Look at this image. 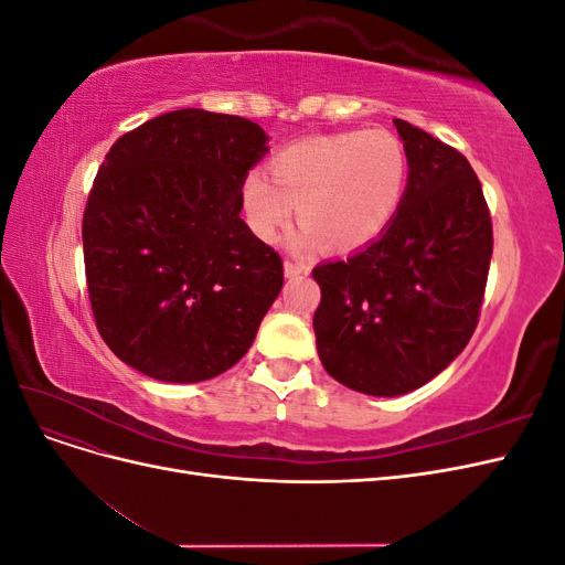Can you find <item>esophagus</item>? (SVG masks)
Returning <instances> with one entry per match:
<instances>
[{
	"mask_svg": "<svg viewBox=\"0 0 565 565\" xmlns=\"http://www.w3.org/2000/svg\"><path fill=\"white\" fill-rule=\"evenodd\" d=\"M309 273V266L306 264H297V262H285V276L287 278H299V276H306Z\"/></svg>",
	"mask_w": 565,
	"mask_h": 565,
	"instance_id": "1",
	"label": "esophagus"
}]
</instances>
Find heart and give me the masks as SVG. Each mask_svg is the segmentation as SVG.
Segmentation results:
<instances>
[{
	"label": "heart",
	"mask_w": 565,
	"mask_h": 565,
	"mask_svg": "<svg viewBox=\"0 0 565 565\" xmlns=\"http://www.w3.org/2000/svg\"><path fill=\"white\" fill-rule=\"evenodd\" d=\"M264 169L247 172L241 202L247 226L273 243L299 204L297 247L332 252L370 245L396 218L407 185V152L388 129L306 136L285 146Z\"/></svg>",
	"instance_id": "b5f03b06"
}]
</instances>
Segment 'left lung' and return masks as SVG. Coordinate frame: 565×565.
<instances>
[{"label":"left lung","mask_w":565,"mask_h":565,"mask_svg":"<svg viewBox=\"0 0 565 565\" xmlns=\"http://www.w3.org/2000/svg\"><path fill=\"white\" fill-rule=\"evenodd\" d=\"M407 185L388 228L347 259L320 264L313 316L322 367L367 396H403L465 351L486 292L492 224L459 150L393 119Z\"/></svg>","instance_id":"1"}]
</instances>
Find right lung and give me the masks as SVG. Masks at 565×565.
<instances>
[{"label": "right lung", "mask_w": 565, "mask_h": 565, "mask_svg": "<svg viewBox=\"0 0 565 565\" xmlns=\"http://www.w3.org/2000/svg\"><path fill=\"white\" fill-rule=\"evenodd\" d=\"M268 152L237 115L183 108L119 136L82 221L96 328L152 380L193 384L233 367L282 289L278 252L241 218V188Z\"/></svg>", "instance_id": "add662e5"}]
</instances>
